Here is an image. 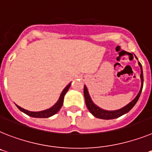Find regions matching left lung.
I'll use <instances>...</instances> for the list:
<instances>
[{
    "label": "left lung",
    "instance_id": "1",
    "mask_svg": "<svg viewBox=\"0 0 152 152\" xmlns=\"http://www.w3.org/2000/svg\"><path fill=\"white\" fill-rule=\"evenodd\" d=\"M137 58V57L135 56ZM138 59V58H137ZM138 65L141 67V89H140L139 92H138V95L136 96L134 100H132V102L129 104H128L126 106L123 107L121 109L116 110V111H107V110H104L98 106H97L94 102H92L91 98L90 95H89L87 87L84 86V96H85V103H86V106L88 107V109L89 110L91 113L94 115V117L98 118L101 119H105V120H109V119H115L117 118H119L121 115H124V114L128 113V111L132 109V107L135 105V104L138 102V98H139L140 95H141V91H142V88H143V83H144V77H143V71H142V67L139 61H138Z\"/></svg>",
    "mask_w": 152,
    "mask_h": 152
}]
</instances>
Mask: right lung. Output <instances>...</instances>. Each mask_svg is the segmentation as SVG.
<instances>
[{
    "instance_id": "add662e5",
    "label": "right lung",
    "mask_w": 152,
    "mask_h": 152,
    "mask_svg": "<svg viewBox=\"0 0 152 152\" xmlns=\"http://www.w3.org/2000/svg\"><path fill=\"white\" fill-rule=\"evenodd\" d=\"M71 83H69L67 86L64 88L63 91H62L61 94L60 95V98L58 99V102H56V104H54V106H52L51 107H50L49 109L45 110V111H30L28 110H25L24 108L20 107V106L17 105V107H18V109L21 111L22 112L25 113L26 115H29L31 117H33V118H49V117H51L52 115H55L56 113H58V111L61 109V107H62V104H63L64 102V95L67 93V91L69 89L70 86H71Z\"/></svg>"
}]
</instances>
